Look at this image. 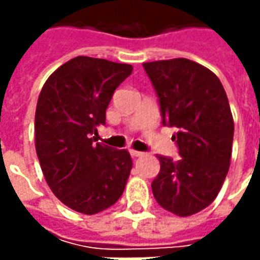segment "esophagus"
Masks as SVG:
<instances>
[{
  "mask_svg": "<svg viewBox=\"0 0 260 260\" xmlns=\"http://www.w3.org/2000/svg\"><path fill=\"white\" fill-rule=\"evenodd\" d=\"M130 155L133 156V157H140V156H143V152H139V150H130Z\"/></svg>",
  "mask_w": 260,
  "mask_h": 260,
  "instance_id": "obj_1",
  "label": "esophagus"
}]
</instances>
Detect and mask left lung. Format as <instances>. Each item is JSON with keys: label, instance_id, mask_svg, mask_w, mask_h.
Masks as SVG:
<instances>
[{"label": "left lung", "instance_id": "8db88e82", "mask_svg": "<svg viewBox=\"0 0 260 260\" xmlns=\"http://www.w3.org/2000/svg\"><path fill=\"white\" fill-rule=\"evenodd\" d=\"M155 88L162 123L181 159L157 156L160 171L152 182L157 204L186 217L211 204L229 172L235 123L220 79L205 66L178 57L143 63Z\"/></svg>", "mask_w": 260, "mask_h": 260}]
</instances>
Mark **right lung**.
<instances>
[{
  "instance_id": "1",
  "label": "right lung",
  "mask_w": 260,
  "mask_h": 260,
  "mask_svg": "<svg viewBox=\"0 0 260 260\" xmlns=\"http://www.w3.org/2000/svg\"><path fill=\"white\" fill-rule=\"evenodd\" d=\"M133 66L78 56L47 78L36 107V152L47 185L69 208L92 215L117 203L132 171L127 150L94 143L115 88Z\"/></svg>"
}]
</instances>
